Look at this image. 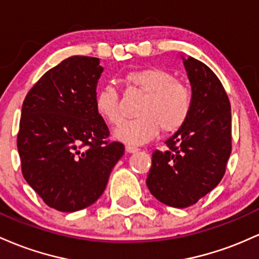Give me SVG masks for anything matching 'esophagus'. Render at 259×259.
<instances>
[{"label": "esophagus", "mask_w": 259, "mask_h": 259, "mask_svg": "<svg viewBox=\"0 0 259 259\" xmlns=\"http://www.w3.org/2000/svg\"><path fill=\"white\" fill-rule=\"evenodd\" d=\"M138 148L137 147H133V145H126V152L132 154V153H136L138 152Z\"/></svg>", "instance_id": "1"}]
</instances>
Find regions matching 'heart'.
Listing matches in <instances>:
<instances>
[{
    "label": "heart",
    "mask_w": 259,
    "mask_h": 259,
    "mask_svg": "<svg viewBox=\"0 0 259 259\" xmlns=\"http://www.w3.org/2000/svg\"><path fill=\"white\" fill-rule=\"evenodd\" d=\"M126 80L143 92L147 99L139 110V117L123 122L115 130L116 139L138 145L153 139L160 128L164 132H175L184 126L192 107V97L172 73L159 67H150L128 72ZM95 107L107 123H120V95L114 84L106 83L99 89Z\"/></svg>",
    "instance_id": "heart-1"
}]
</instances>
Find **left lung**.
Segmentation results:
<instances>
[{
    "instance_id": "1",
    "label": "left lung",
    "mask_w": 259,
    "mask_h": 259,
    "mask_svg": "<svg viewBox=\"0 0 259 259\" xmlns=\"http://www.w3.org/2000/svg\"><path fill=\"white\" fill-rule=\"evenodd\" d=\"M192 107L181 128L155 150L147 177L150 193L174 208H187L215 188L231 154V106L222 82L207 65L184 56Z\"/></svg>"
}]
</instances>
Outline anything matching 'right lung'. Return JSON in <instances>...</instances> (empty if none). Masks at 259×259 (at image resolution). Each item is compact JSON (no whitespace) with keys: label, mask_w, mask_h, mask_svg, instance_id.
Returning a JSON list of instances; mask_svg holds the SVG:
<instances>
[{"label":"right lung","mask_w":259,"mask_h":259,"mask_svg":"<svg viewBox=\"0 0 259 259\" xmlns=\"http://www.w3.org/2000/svg\"><path fill=\"white\" fill-rule=\"evenodd\" d=\"M100 60L72 56L40 78L22 106L17 147L25 181L49 207L72 213L99 199L124 153L95 107Z\"/></svg>","instance_id":"right-lung-1"}]
</instances>
